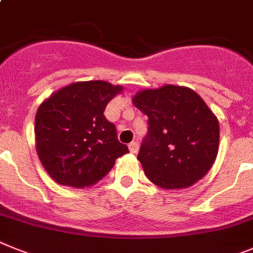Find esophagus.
Masks as SVG:
<instances>
[{
  "mask_svg": "<svg viewBox=\"0 0 253 253\" xmlns=\"http://www.w3.org/2000/svg\"><path fill=\"white\" fill-rule=\"evenodd\" d=\"M128 149H129V151H131V153H137V150H139V144H137L136 141L129 142Z\"/></svg>",
  "mask_w": 253,
  "mask_h": 253,
  "instance_id": "34e87169",
  "label": "esophagus"
}]
</instances>
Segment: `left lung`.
Segmentation results:
<instances>
[{
	"mask_svg": "<svg viewBox=\"0 0 253 253\" xmlns=\"http://www.w3.org/2000/svg\"><path fill=\"white\" fill-rule=\"evenodd\" d=\"M133 104L149 118L137 154L148 178L167 190L203 178L219 148L218 120L205 102L188 87L166 85L142 90Z\"/></svg>",
	"mask_w": 253,
	"mask_h": 253,
	"instance_id": "1",
	"label": "left lung"
}]
</instances>
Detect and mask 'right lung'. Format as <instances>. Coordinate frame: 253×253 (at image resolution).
I'll return each instance as SVG.
<instances>
[{
    "instance_id": "add662e5",
    "label": "right lung",
    "mask_w": 253,
    "mask_h": 253,
    "mask_svg": "<svg viewBox=\"0 0 253 253\" xmlns=\"http://www.w3.org/2000/svg\"><path fill=\"white\" fill-rule=\"evenodd\" d=\"M122 87L105 81H81L62 87L39 107L35 141L42 164L60 184L85 187L113 168L128 153L105 107Z\"/></svg>"
}]
</instances>
